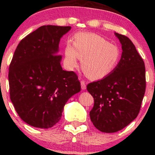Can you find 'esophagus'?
I'll use <instances>...</instances> for the list:
<instances>
[{"instance_id": "esophagus-1", "label": "esophagus", "mask_w": 155, "mask_h": 155, "mask_svg": "<svg viewBox=\"0 0 155 155\" xmlns=\"http://www.w3.org/2000/svg\"><path fill=\"white\" fill-rule=\"evenodd\" d=\"M81 90H86V84H85L84 81H81Z\"/></svg>"}]
</instances>
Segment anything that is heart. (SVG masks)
Instances as JSON below:
<instances>
[{
	"label": "heart",
	"mask_w": 155,
	"mask_h": 155,
	"mask_svg": "<svg viewBox=\"0 0 155 155\" xmlns=\"http://www.w3.org/2000/svg\"><path fill=\"white\" fill-rule=\"evenodd\" d=\"M65 63L69 69L76 66L79 59L84 73L88 78L97 80L106 77L116 68L120 51L101 35L92 33H79L73 44L66 42L64 49Z\"/></svg>",
	"instance_id": "obj_1"
}]
</instances>
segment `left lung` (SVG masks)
<instances>
[{"mask_svg": "<svg viewBox=\"0 0 155 155\" xmlns=\"http://www.w3.org/2000/svg\"><path fill=\"white\" fill-rule=\"evenodd\" d=\"M114 35L122 45L120 62L107 76L87 87L94 98L90 120L96 128L107 133L121 130L136 118L146 90L143 59L127 36Z\"/></svg>", "mask_w": 155, "mask_h": 155, "instance_id": "1", "label": "left lung"}]
</instances>
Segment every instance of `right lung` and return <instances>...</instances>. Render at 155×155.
I'll list each match as a JSON object with an SVG mask.
<instances>
[{"instance_id": "right-lung-1", "label": "right lung", "mask_w": 155, "mask_h": 155, "mask_svg": "<svg viewBox=\"0 0 155 155\" xmlns=\"http://www.w3.org/2000/svg\"><path fill=\"white\" fill-rule=\"evenodd\" d=\"M71 27L43 25L19 42L8 72L10 98L27 124L50 128L59 122L64 106L81 91L76 74L63 70L60 38Z\"/></svg>"}]
</instances>
